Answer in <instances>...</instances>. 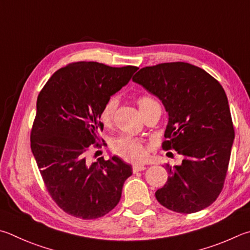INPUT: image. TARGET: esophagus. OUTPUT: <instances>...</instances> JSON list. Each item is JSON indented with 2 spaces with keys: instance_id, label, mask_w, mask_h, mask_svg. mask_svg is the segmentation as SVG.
<instances>
[{
  "instance_id": "obj_1",
  "label": "esophagus",
  "mask_w": 250,
  "mask_h": 250,
  "mask_svg": "<svg viewBox=\"0 0 250 250\" xmlns=\"http://www.w3.org/2000/svg\"><path fill=\"white\" fill-rule=\"evenodd\" d=\"M144 169H146V166L144 165H134L133 166V171L134 172H138V171H142Z\"/></svg>"
}]
</instances>
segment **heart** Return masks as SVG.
<instances>
[{"instance_id": "obj_1", "label": "heart", "mask_w": 250, "mask_h": 250, "mask_svg": "<svg viewBox=\"0 0 250 250\" xmlns=\"http://www.w3.org/2000/svg\"><path fill=\"white\" fill-rule=\"evenodd\" d=\"M155 104L152 98L149 97H140L138 98V106L141 112L143 113L148 109V107ZM118 106V101L116 97H110L103 106L101 113H99V119L105 125H109L112 121L113 113H115ZM111 147L113 152L118 155L124 157L125 160L138 163L142 162L146 157V148H145L143 142L139 139L131 138L128 135H124L112 141Z\"/></svg>"}]
</instances>
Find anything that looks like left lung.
I'll list each match as a JSON object with an SVG mask.
<instances>
[{
    "mask_svg": "<svg viewBox=\"0 0 250 250\" xmlns=\"http://www.w3.org/2000/svg\"><path fill=\"white\" fill-rule=\"evenodd\" d=\"M133 82L155 95L168 113L163 148L184 156L179 166L166 165L169 176L155 192L157 201L186 214L211 206L223 188L235 139L225 90L185 62L143 67Z\"/></svg>",
    "mask_w": 250,
    "mask_h": 250,
    "instance_id": "obj_1",
    "label": "left lung"
}]
</instances>
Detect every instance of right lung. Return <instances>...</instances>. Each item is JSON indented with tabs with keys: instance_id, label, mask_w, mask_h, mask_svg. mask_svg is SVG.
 <instances>
[{
	"instance_id": "right-lung-1",
	"label": "right lung",
	"mask_w": 250,
	"mask_h": 250,
	"mask_svg": "<svg viewBox=\"0 0 250 250\" xmlns=\"http://www.w3.org/2000/svg\"><path fill=\"white\" fill-rule=\"evenodd\" d=\"M137 70L72 63L58 70L38 95L31 152L50 196L67 214L98 219L120 201L132 167L118 156L101 157L89 165L86 155L90 145L99 142L103 106Z\"/></svg>"
}]
</instances>
